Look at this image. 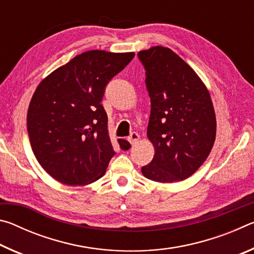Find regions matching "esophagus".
<instances>
[{"mask_svg": "<svg viewBox=\"0 0 254 254\" xmlns=\"http://www.w3.org/2000/svg\"><path fill=\"white\" fill-rule=\"evenodd\" d=\"M139 139H140V135L137 134V133H135V132L131 133V135L127 137L128 142H130L131 144H135V143H136V141H139Z\"/></svg>", "mask_w": 254, "mask_h": 254, "instance_id": "esophagus-1", "label": "esophagus"}]
</instances>
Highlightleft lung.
<instances>
[{
  "instance_id": "left-lung-1",
  "label": "left lung",
  "mask_w": 254,
  "mask_h": 254,
  "mask_svg": "<svg viewBox=\"0 0 254 254\" xmlns=\"http://www.w3.org/2000/svg\"><path fill=\"white\" fill-rule=\"evenodd\" d=\"M151 100L148 139L154 148L145 178L171 184L195 174L212 150L216 117L203 80L173 50L154 46L139 54Z\"/></svg>"
}]
</instances>
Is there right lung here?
<instances>
[{
    "instance_id": "right-lung-1",
    "label": "right lung",
    "mask_w": 254,
    "mask_h": 254,
    "mask_svg": "<svg viewBox=\"0 0 254 254\" xmlns=\"http://www.w3.org/2000/svg\"><path fill=\"white\" fill-rule=\"evenodd\" d=\"M134 55L86 51L38 85L27 114L29 139L38 162L57 182L86 186L104 176L115 152L101 101L106 84ZM127 143L119 140L121 148Z\"/></svg>"
}]
</instances>
